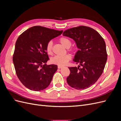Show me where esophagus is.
Instances as JSON below:
<instances>
[{"instance_id":"obj_1","label":"esophagus","mask_w":121,"mask_h":121,"mask_svg":"<svg viewBox=\"0 0 121 121\" xmlns=\"http://www.w3.org/2000/svg\"><path fill=\"white\" fill-rule=\"evenodd\" d=\"M62 68H63V66H60V65H58V69H61Z\"/></svg>"}]
</instances>
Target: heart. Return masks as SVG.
<instances>
[{"label":"heart","mask_w":121,"mask_h":121,"mask_svg":"<svg viewBox=\"0 0 121 121\" xmlns=\"http://www.w3.org/2000/svg\"><path fill=\"white\" fill-rule=\"evenodd\" d=\"M60 42L66 48H69L72 44L71 40L66 37L60 38ZM52 47L53 42L52 41H49L47 43L46 47V52L48 54L51 55L52 54ZM71 60V56L70 55L65 54L63 56H55L51 58L50 61L53 64L64 66V65H66Z\"/></svg>","instance_id":"heart-1"}]
</instances>
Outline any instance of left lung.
<instances>
[{"mask_svg":"<svg viewBox=\"0 0 121 121\" xmlns=\"http://www.w3.org/2000/svg\"><path fill=\"white\" fill-rule=\"evenodd\" d=\"M63 35L74 40L79 49L73 60L79 65L69 68L67 83L77 90L88 88L97 81L104 69L108 56L104 40L94 29L84 26L68 29Z\"/></svg>","mask_w":121,"mask_h":121,"instance_id":"1","label":"left lung"}]
</instances>
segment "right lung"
I'll return each instance as SVG.
<instances>
[{
	"label": "right lung",
	"instance_id": "right-lung-1",
	"mask_svg": "<svg viewBox=\"0 0 121 121\" xmlns=\"http://www.w3.org/2000/svg\"><path fill=\"white\" fill-rule=\"evenodd\" d=\"M63 32L34 26L24 31L17 39L13 63L18 78L27 88L38 91L49 85L57 66L46 64L49 60L46 47L47 43Z\"/></svg>",
	"mask_w": 121,
	"mask_h": 121
}]
</instances>
